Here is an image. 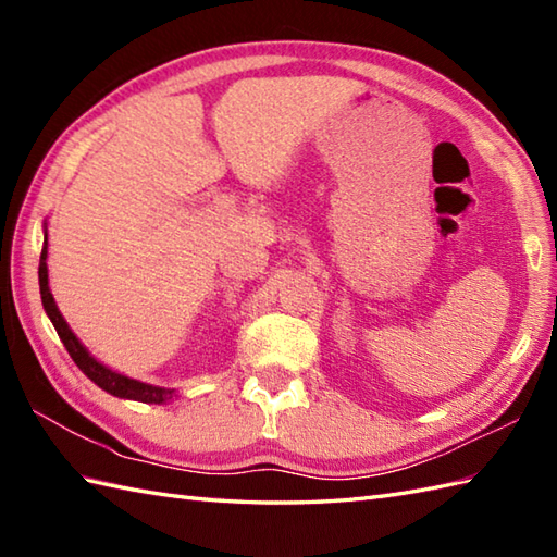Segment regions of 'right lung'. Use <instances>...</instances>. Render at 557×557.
Wrapping results in <instances>:
<instances>
[{
  "mask_svg": "<svg viewBox=\"0 0 557 557\" xmlns=\"http://www.w3.org/2000/svg\"><path fill=\"white\" fill-rule=\"evenodd\" d=\"M38 277H40V299H42V309H45L47 318L52 321L59 339L64 342L69 357L74 359V363L90 377L92 383L102 387L104 393H110L112 397L146 401V405H168V401H172L176 397V389L150 385V383H144V381H136V377H128L120 371H112L110 366H104L102 361H98L86 347H83V342L74 335V330L69 327V323L64 321L62 311L57 309V301L52 297L50 275H47V227H45V239H42Z\"/></svg>",
  "mask_w": 557,
  "mask_h": 557,
  "instance_id": "obj_1",
  "label": "right lung"
}]
</instances>
